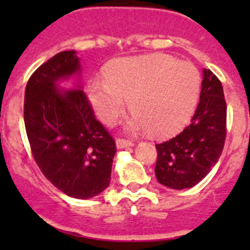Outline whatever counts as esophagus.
I'll return each instance as SVG.
<instances>
[{
	"instance_id": "34e87169",
	"label": "esophagus",
	"mask_w": 250,
	"mask_h": 250,
	"mask_svg": "<svg viewBox=\"0 0 250 250\" xmlns=\"http://www.w3.org/2000/svg\"><path fill=\"white\" fill-rule=\"evenodd\" d=\"M116 147L118 149H125V147L134 146V143L130 140H125V139H116Z\"/></svg>"
}]
</instances>
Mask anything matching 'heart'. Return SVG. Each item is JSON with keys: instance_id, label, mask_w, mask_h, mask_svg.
I'll return each instance as SVG.
<instances>
[{"instance_id": "b5f03b06", "label": "heart", "mask_w": 250, "mask_h": 250, "mask_svg": "<svg viewBox=\"0 0 250 250\" xmlns=\"http://www.w3.org/2000/svg\"><path fill=\"white\" fill-rule=\"evenodd\" d=\"M200 87L202 76L193 63L155 54L112 61L105 70V81L87 85V98L106 125L118 121L129 101L134 114L126 129L163 138L190 120Z\"/></svg>"}]
</instances>
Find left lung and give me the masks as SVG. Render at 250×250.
I'll list each match as a JSON object with an SVG mask.
<instances>
[{"instance_id": "8db88e82", "label": "left lung", "mask_w": 250, "mask_h": 250, "mask_svg": "<svg viewBox=\"0 0 250 250\" xmlns=\"http://www.w3.org/2000/svg\"><path fill=\"white\" fill-rule=\"evenodd\" d=\"M227 135V104L222 83L203 70L200 101L190 121L179 135L156 145L158 182L170 189H189L216 164Z\"/></svg>"}]
</instances>
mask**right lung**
Wrapping results in <instances>:
<instances>
[{
    "label": "right lung",
    "mask_w": 250,
    "mask_h": 250,
    "mask_svg": "<svg viewBox=\"0 0 250 250\" xmlns=\"http://www.w3.org/2000/svg\"><path fill=\"white\" fill-rule=\"evenodd\" d=\"M71 77L77 79L75 89L59 86ZM23 118L35 160L57 189L90 199L109 187L116 146L83 91L76 51L55 55L32 74Z\"/></svg>",
    "instance_id": "1"
}]
</instances>
